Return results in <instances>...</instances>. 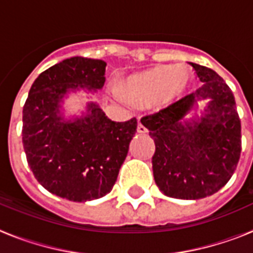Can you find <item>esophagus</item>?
I'll use <instances>...</instances> for the list:
<instances>
[{"mask_svg":"<svg viewBox=\"0 0 253 253\" xmlns=\"http://www.w3.org/2000/svg\"><path fill=\"white\" fill-rule=\"evenodd\" d=\"M137 130H138V133H140V134H146L147 131H148V130H147L146 126H144V125H143L142 123H139V124H138Z\"/></svg>","mask_w":253,"mask_h":253,"instance_id":"obj_1","label":"esophagus"}]
</instances>
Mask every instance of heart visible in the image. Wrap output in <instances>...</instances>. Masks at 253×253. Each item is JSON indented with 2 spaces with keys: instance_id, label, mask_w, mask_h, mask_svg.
Returning <instances> with one entry per match:
<instances>
[{
  "instance_id": "1",
  "label": "heart",
  "mask_w": 253,
  "mask_h": 253,
  "mask_svg": "<svg viewBox=\"0 0 253 253\" xmlns=\"http://www.w3.org/2000/svg\"><path fill=\"white\" fill-rule=\"evenodd\" d=\"M187 78L186 69L182 67H158L133 76L126 84V93L120 87H114V93L123 101L131 100L140 105L169 101L184 91Z\"/></svg>"
}]
</instances>
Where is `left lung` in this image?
<instances>
[{
    "label": "left lung",
    "instance_id": "8db88e82",
    "mask_svg": "<svg viewBox=\"0 0 253 253\" xmlns=\"http://www.w3.org/2000/svg\"><path fill=\"white\" fill-rule=\"evenodd\" d=\"M203 82L195 92L140 122L153 138L154 181L165 195L198 200L231 180L242 149L241 120L231 88L213 69L190 63ZM210 98L200 122L180 120L198 99Z\"/></svg>",
    "mask_w": 253,
    "mask_h": 253
}]
</instances>
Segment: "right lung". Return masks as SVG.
Listing matches in <instances>:
<instances>
[{
	"instance_id": "add662e5",
	"label": "right lung",
	"mask_w": 253,
	"mask_h": 253,
	"mask_svg": "<svg viewBox=\"0 0 253 253\" xmlns=\"http://www.w3.org/2000/svg\"><path fill=\"white\" fill-rule=\"evenodd\" d=\"M106 63L72 57L40 73L22 110V144L29 167L49 193L71 202L109 194L137 131V119L113 122L95 102L87 115L64 120L60 102L68 91L100 90Z\"/></svg>"
}]
</instances>
